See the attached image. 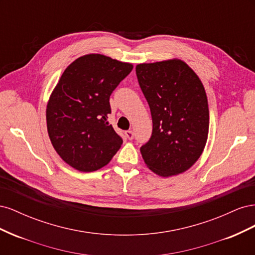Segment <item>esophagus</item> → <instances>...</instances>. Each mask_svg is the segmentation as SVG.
<instances>
[{"label": "esophagus", "mask_w": 255, "mask_h": 255, "mask_svg": "<svg viewBox=\"0 0 255 255\" xmlns=\"http://www.w3.org/2000/svg\"><path fill=\"white\" fill-rule=\"evenodd\" d=\"M126 136H127L128 139L132 140L133 138H134V132H133V130H127V132H126Z\"/></svg>", "instance_id": "esophagus-1"}]
</instances>
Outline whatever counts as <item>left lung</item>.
Listing matches in <instances>:
<instances>
[{
	"mask_svg": "<svg viewBox=\"0 0 255 255\" xmlns=\"http://www.w3.org/2000/svg\"><path fill=\"white\" fill-rule=\"evenodd\" d=\"M136 75L153 122L140 148L145 165L164 177L188 170L201 156L210 127L203 84L180 59L137 65Z\"/></svg>",
	"mask_w": 255,
	"mask_h": 255,
	"instance_id": "left-lung-1",
	"label": "left lung"
}]
</instances>
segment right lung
<instances>
[{
  "label": "right lung",
  "mask_w": 255,
  "mask_h": 255,
  "mask_svg": "<svg viewBox=\"0 0 255 255\" xmlns=\"http://www.w3.org/2000/svg\"><path fill=\"white\" fill-rule=\"evenodd\" d=\"M133 65L101 54H88L67 67L47 106L48 133L68 165L96 171L111 161L122 138L109 125L110 97Z\"/></svg>",
  "instance_id": "add662e5"
}]
</instances>
